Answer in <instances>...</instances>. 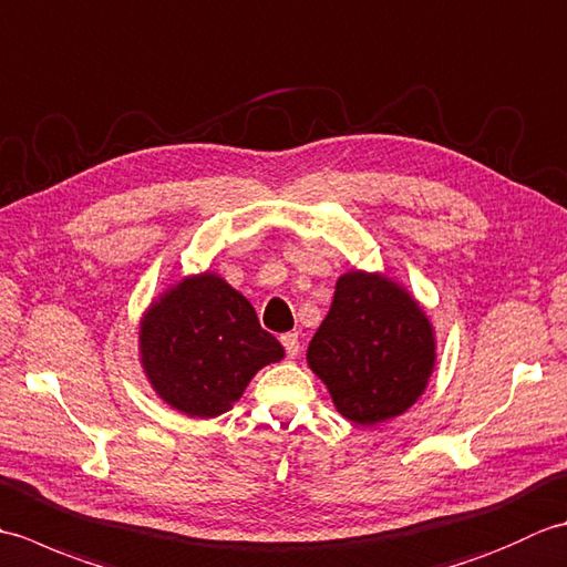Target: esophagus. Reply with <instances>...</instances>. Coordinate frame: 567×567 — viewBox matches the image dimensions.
Returning <instances> with one entry per match:
<instances>
[{
	"instance_id": "34e87169",
	"label": "esophagus",
	"mask_w": 567,
	"mask_h": 567,
	"mask_svg": "<svg viewBox=\"0 0 567 567\" xmlns=\"http://www.w3.org/2000/svg\"><path fill=\"white\" fill-rule=\"evenodd\" d=\"M280 341L285 346V351L290 358H297L299 355V336L297 333H282Z\"/></svg>"
}]
</instances>
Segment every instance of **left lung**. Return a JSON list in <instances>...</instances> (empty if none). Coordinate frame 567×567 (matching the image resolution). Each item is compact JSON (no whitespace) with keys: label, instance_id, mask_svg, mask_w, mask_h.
<instances>
[{"label":"left lung","instance_id":"1","mask_svg":"<svg viewBox=\"0 0 567 567\" xmlns=\"http://www.w3.org/2000/svg\"><path fill=\"white\" fill-rule=\"evenodd\" d=\"M307 363L341 416L375 426L424 394L436 365V331L404 285L382 272L348 270L307 348Z\"/></svg>","mask_w":567,"mask_h":567}]
</instances>
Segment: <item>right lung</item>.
<instances>
[{
	"label": "right lung",
	"mask_w": 567,
	"mask_h": 567,
	"mask_svg": "<svg viewBox=\"0 0 567 567\" xmlns=\"http://www.w3.org/2000/svg\"><path fill=\"white\" fill-rule=\"evenodd\" d=\"M141 365L161 400L189 419L234 406L252 375L285 348L221 275H187L153 299L138 323Z\"/></svg>",
	"instance_id": "right-lung-1"
}]
</instances>
